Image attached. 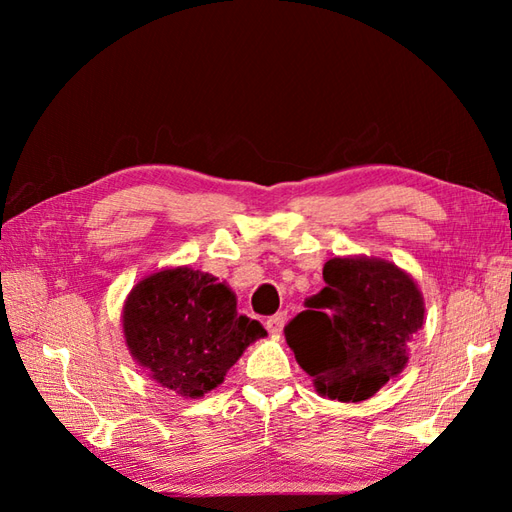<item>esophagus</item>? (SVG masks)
Masks as SVG:
<instances>
[{
	"mask_svg": "<svg viewBox=\"0 0 512 512\" xmlns=\"http://www.w3.org/2000/svg\"><path fill=\"white\" fill-rule=\"evenodd\" d=\"M284 325H286V312H277V314H273V317L266 319V330L270 334H281Z\"/></svg>",
	"mask_w": 512,
	"mask_h": 512,
	"instance_id": "esophagus-1",
	"label": "esophagus"
}]
</instances>
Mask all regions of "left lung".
Wrapping results in <instances>:
<instances>
[{
  "mask_svg": "<svg viewBox=\"0 0 512 512\" xmlns=\"http://www.w3.org/2000/svg\"><path fill=\"white\" fill-rule=\"evenodd\" d=\"M325 288L286 325V343L321 396L372 398L409 361L424 301L405 270L376 257H334Z\"/></svg>",
  "mask_w": 512,
  "mask_h": 512,
  "instance_id": "8db88e82",
  "label": "left lung"
}]
</instances>
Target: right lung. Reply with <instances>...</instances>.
Masks as SVG:
<instances>
[{
    "label": "right lung",
    "mask_w": 512,
    "mask_h": 512,
    "mask_svg": "<svg viewBox=\"0 0 512 512\" xmlns=\"http://www.w3.org/2000/svg\"><path fill=\"white\" fill-rule=\"evenodd\" d=\"M123 332L149 378L184 398L209 394L246 347L266 336L262 323L237 312L231 288L189 266L138 281L123 306Z\"/></svg>",
    "instance_id": "obj_1"
}]
</instances>
